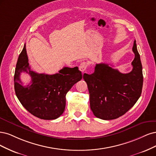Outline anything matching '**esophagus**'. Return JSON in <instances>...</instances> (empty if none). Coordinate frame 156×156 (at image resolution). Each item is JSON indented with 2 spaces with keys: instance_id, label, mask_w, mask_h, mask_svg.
Returning a JSON list of instances; mask_svg holds the SVG:
<instances>
[{
  "instance_id": "34e87169",
  "label": "esophagus",
  "mask_w": 156,
  "mask_h": 156,
  "mask_svg": "<svg viewBox=\"0 0 156 156\" xmlns=\"http://www.w3.org/2000/svg\"><path fill=\"white\" fill-rule=\"evenodd\" d=\"M87 67V63L86 62H83V63H82L80 65L79 70L81 72L83 73L85 71V70H86Z\"/></svg>"
}]
</instances>
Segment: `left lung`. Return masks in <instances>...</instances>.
Here are the masks:
<instances>
[{"label":"left lung","instance_id":"1","mask_svg":"<svg viewBox=\"0 0 156 156\" xmlns=\"http://www.w3.org/2000/svg\"><path fill=\"white\" fill-rule=\"evenodd\" d=\"M132 51L135 58L132 71L126 74L109 67L97 64L92 74L84 73L90 96V107L95 117L103 120L117 119L136 103L142 92L143 76L136 41Z\"/></svg>","mask_w":156,"mask_h":156}]
</instances>
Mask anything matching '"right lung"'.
Listing matches in <instances>:
<instances>
[{
  "label": "right lung",
  "instance_id": "right-lung-1",
  "mask_svg": "<svg viewBox=\"0 0 156 156\" xmlns=\"http://www.w3.org/2000/svg\"><path fill=\"white\" fill-rule=\"evenodd\" d=\"M23 72L31 78V83L25 87L20 78ZM82 78V73L78 67H65L58 73L52 75L32 71L24 44L16 65L14 88L20 102L28 112L41 119L54 120L63 114L66 94Z\"/></svg>",
  "mask_w": 156,
  "mask_h": 156
}]
</instances>
